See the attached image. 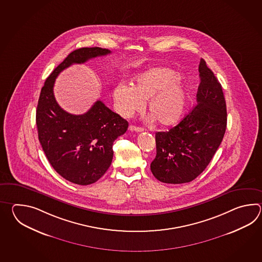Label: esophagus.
Masks as SVG:
<instances>
[{"instance_id":"34e87169","label":"esophagus","mask_w":262,"mask_h":262,"mask_svg":"<svg viewBox=\"0 0 262 262\" xmlns=\"http://www.w3.org/2000/svg\"><path fill=\"white\" fill-rule=\"evenodd\" d=\"M129 130L130 131H135V132H142V131H144V129L142 128V127H139V126H135V125H129Z\"/></svg>"}]
</instances>
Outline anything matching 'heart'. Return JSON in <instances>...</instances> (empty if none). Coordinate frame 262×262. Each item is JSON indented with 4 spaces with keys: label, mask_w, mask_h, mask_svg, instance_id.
Listing matches in <instances>:
<instances>
[{
    "label": "heart",
    "mask_w": 262,
    "mask_h": 262,
    "mask_svg": "<svg viewBox=\"0 0 262 262\" xmlns=\"http://www.w3.org/2000/svg\"><path fill=\"white\" fill-rule=\"evenodd\" d=\"M178 75L171 69L154 67L140 73L132 87L118 85L113 98L117 111L123 117H131L141 111L143 103L154 120L162 127L178 123L184 111V91L179 82Z\"/></svg>",
    "instance_id": "heart-1"
}]
</instances>
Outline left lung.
<instances>
[{"mask_svg": "<svg viewBox=\"0 0 262 262\" xmlns=\"http://www.w3.org/2000/svg\"><path fill=\"white\" fill-rule=\"evenodd\" d=\"M196 106L175 127L156 134V156L150 170L166 184L189 183L212 160L227 128V107L219 83L206 61L199 67Z\"/></svg>", "mask_w": 262, "mask_h": 262, "instance_id": "obj_1", "label": "left lung"}]
</instances>
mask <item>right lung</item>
<instances>
[{
	"mask_svg": "<svg viewBox=\"0 0 262 262\" xmlns=\"http://www.w3.org/2000/svg\"><path fill=\"white\" fill-rule=\"evenodd\" d=\"M110 53L98 47L74 50L46 79L40 93L36 110L40 143L52 167L73 184H94L106 173L113 158V142L126 132L128 123L100 100L81 115L63 111L53 94L55 79L71 64Z\"/></svg>",
	"mask_w": 262,
	"mask_h": 262,
	"instance_id": "1",
	"label": "right lung"
}]
</instances>
